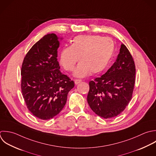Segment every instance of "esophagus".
<instances>
[{
  "label": "esophagus",
  "mask_w": 156,
  "mask_h": 156,
  "mask_svg": "<svg viewBox=\"0 0 156 156\" xmlns=\"http://www.w3.org/2000/svg\"><path fill=\"white\" fill-rule=\"evenodd\" d=\"M74 81H75V84H79L80 83H81V82L82 81V80H75Z\"/></svg>",
  "instance_id": "esophagus-1"
}]
</instances>
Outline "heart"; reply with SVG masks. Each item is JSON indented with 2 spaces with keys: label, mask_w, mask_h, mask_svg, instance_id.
<instances>
[{
  "label": "heart",
  "mask_w": 156,
  "mask_h": 156,
  "mask_svg": "<svg viewBox=\"0 0 156 156\" xmlns=\"http://www.w3.org/2000/svg\"><path fill=\"white\" fill-rule=\"evenodd\" d=\"M114 41L99 35H81L75 37L70 46L64 47L60 53L59 62L67 71H72L78 61L73 75L84 77L90 72H103L108 67L114 52Z\"/></svg>",
  "instance_id": "obj_1"
}]
</instances>
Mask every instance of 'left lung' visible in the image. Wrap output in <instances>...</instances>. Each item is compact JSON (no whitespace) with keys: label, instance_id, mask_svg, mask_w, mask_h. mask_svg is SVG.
Wrapping results in <instances>:
<instances>
[{"label":"left lung","instance_id":"obj_1","mask_svg":"<svg viewBox=\"0 0 156 156\" xmlns=\"http://www.w3.org/2000/svg\"><path fill=\"white\" fill-rule=\"evenodd\" d=\"M136 66L127 47L122 44L116 61L101 77L89 82L87 103L98 116L112 119L122 112L132 98Z\"/></svg>","mask_w":156,"mask_h":156}]
</instances>
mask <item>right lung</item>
Instances as JSON below:
<instances>
[{"instance_id":"right-lung-1","label":"right lung","mask_w":156,"mask_h":156,"mask_svg":"<svg viewBox=\"0 0 156 156\" xmlns=\"http://www.w3.org/2000/svg\"><path fill=\"white\" fill-rule=\"evenodd\" d=\"M59 37L47 34L25 55L21 68V90L27 108L37 118L47 120L64 107L75 83L62 74L58 61Z\"/></svg>"}]
</instances>
